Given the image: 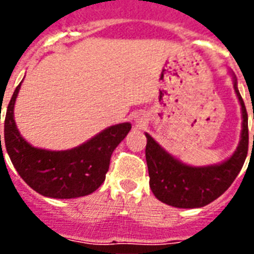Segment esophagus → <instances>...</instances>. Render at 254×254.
Here are the masks:
<instances>
[{
  "instance_id": "34e87169",
  "label": "esophagus",
  "mask_w": 254,
  "mask_h": 254,
  "mask_svg": "<svg viewBox=\"0 0 254 254\" xmlns=\"http://www.w3.org/2000/svg\"><path fill=\"white\" fill-rule=\"evenodd\" d=\"M135 123L138 124L139 127H143V125L146 124V120L143 119V117H137V119H135Z\"/></svg>"
}]
</instances>
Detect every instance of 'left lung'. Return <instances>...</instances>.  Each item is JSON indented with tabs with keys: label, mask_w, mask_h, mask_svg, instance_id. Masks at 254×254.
I'll use <instances>...</instances> for the list:
<instances>
[{
	"label": "left lung",
	"mask_w": 254,
	"mask_h": 254,
	"mask_svg": "<svg viewBox=\"0 0 254 254\" xmlns=\"http://www.w3.org/2000/svg\"><path fill=\"white\" fill-rule=\"evenodd\" d=\"M235 91L243 111L241 141L235 154L220 165L192 167L166 153L146 134V163L150 189L158 200L178 208H199L223 195L243 169L248 154V113L235 79ZM254 143V135H253Z\"/></svg>",
	"instance_id": "obj_1"
}]
</instances>
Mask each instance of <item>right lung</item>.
<instances>
[{
	"label": "right lung",
	"mask_w": 254,
	"mask_h": 254,
	"mask_svg": "<svg viewBox=\"0 0 254 254\" xmlns=\"http://www.w3.org/2000/svg\"><path fill=\"white\" fill-rule=\"evenodd\" d=\"M19 87L21 84L15 88L6 109L5 146L22 179L34 191L54 199L80 197L96 191L105 181L112 153L127 137L130 124L108 127L71 150L38 149L22 138L14 121V104Z\"/></svg>",
	"instance_id": "add662e5"
}]
</instances>
